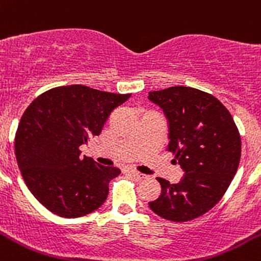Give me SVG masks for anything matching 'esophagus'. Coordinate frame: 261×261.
Listing matches in <instances>:
<instances>
[{
    "mask_svg": "<svg viewBox=\"0 0 261 261\" xmlns=\"http://www.w3.org/2000/svg\"><path fill=\"white\" fill-rule=\"evenodd\" d=\"M127 171L130 172V174H133L135 177H139V179H145V177H147V175L142 174V172L136 171V170H127Z\"/></svg>",
    "mask_w": 261,
    "mask_h": 261,
    "instance_id": "34e87169",
    "label": "esophagus"
}]
</instances>
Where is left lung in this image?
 Masks as SVG:
<instances>
[{"label": "left lung", "instance_id": "1", "mask_svg": "<svg viewBox=\"0 0 261 261\" xmlns=\"http://www.w3.org/2000/svg\"><path fill=\"white\" fill-rule=\"evenodd\" d=\"M167 119L169 145L184 176L176 184L157 177L161 194L150 210L171 221H189L215 206L237 172L241 136L229 111L211 94L187 86L150 91Z\"/></svg>", "mask_w": 261, "mask_h": 261}]
</instances>
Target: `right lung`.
I'll use <instances>...</instances> for the list:
<instances>
[{
	"instance_id": "1",
	"label": "right lung",
	"mask_w": 261,
	"mask_h": 261,
	"mask_svg": "<svg viewBox=\"0 0 261 261\" xmlns=\"http://www.w3.org/2000/svg\"><path fill=\"white\" fill-rule=\"evenodd\" d=\"M131 94L82 85L55 87L25 109L15 135V155L32 194L62 218H80L100 207L108 184L121 170L81 157L80 147L101 128Z\"/></svg>"
}]
</instances>
